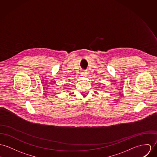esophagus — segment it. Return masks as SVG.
Returning a JSON list of instances; mask_svg holds the SVG:
<instances>
[{"label": "esophagus", "mask_w": 157, "mask_h": 157, "mask_svg": "<svg viewBox=\"0 0 157 157\" xmlns=\"http://www.w3.org/2000/svg\"><path fill=\"white\" fill-rule=\"evenodd\" d=\"M86 72H85V71H83V72H82L81 73V76H86Z\"/></svg>", "instance_id": "esophagus-1"}]
</instances>
